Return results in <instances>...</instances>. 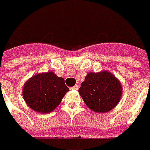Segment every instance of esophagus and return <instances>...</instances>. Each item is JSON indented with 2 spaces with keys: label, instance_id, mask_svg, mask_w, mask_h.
Masks as SVG:
<instances>
[{
  "label": "esophagus",
  "instance_id": "esophagus-1",
  "mask_svg": "<svg viewBox=\"0 0 150 150\" xmlns=\"http://www.w3.org/2000/svg\"><path fill=\"white\" fill-rule=\"evenodd\" d=\"M72 89H75V90H78V88H79V86L77 85V84H75L74 87H72Z\"/></svg>",
  "mask_w": 150,
  "mask_h": 150
}]
</instances>
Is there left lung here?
<instances>
[{
    "label": "left lung",
    "mask_w": 150,
    "mask_h": 150,
    "mask_svg": "<svg viewBox=\"0 0 150 150\" xmlns=\"http://www.w3.org/2000/svg\"><path fill=\"white\" fill-rule=\"evenodd\" d=\"M79 95L88 108L96 112H108L122 98V83L108 71L90 72L79 89Z\"/></svg>",
    "instance_id": "1"
}]
</instances>
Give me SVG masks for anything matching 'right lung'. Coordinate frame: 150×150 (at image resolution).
Instances as JSON below:
<instances>
[{
	"label": "right lung",
	"mask_w": 150,
	"mask_h": 150,
	"mask_svg": "<svg viewBox=\"0 0 150 150\" xmlns=\"http://www.w3.org/2000/svg\"><path fill=\"white\" fill-rule=\"evenodd\" d=\"M68 91L65 79L50 71L33 75L26 81L23 88V97L33 111L48 113L61 103Z\"/></svg>",
	"instance_id": "add662e5"
}]
</instances>
